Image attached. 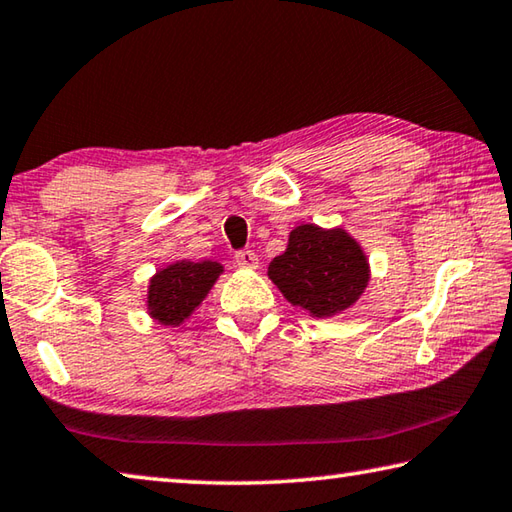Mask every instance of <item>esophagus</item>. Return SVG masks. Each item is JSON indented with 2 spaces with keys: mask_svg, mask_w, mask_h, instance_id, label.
<instances>
[{
  "mask_svg": "<svg viewBox=\"0 0 512 512\" xmlns=\"http://www.w3.org/2000/svg\"><path fill=\"white\" fill-rule=\"evenodd\" d=\"M235 262H237V266H241V268H257L259 259H257V255L253 253V250H237V253H235Z\"/></svg>",
  "mask_w": 512,
  "mask_h": 512,
  "instance_id": "34e87169",
  "label": "esophagus"
}]
</instances>
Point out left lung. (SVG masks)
Masks as SVG:
<instances>
[{"mask_svg":"<svg viewBox=\"0 0 512 512\" xmlns=\"http://www.w3.org/2000/svg\"><path fill=\"white\" fill-rule=\"evenodd\" d=\"M268 277L293 306L313 318H331L365 293L369 262L342 228L302 224L291 230L284 253L268 264Z\"/></svg>","mask_w":512,"mask_h":512,"instance_id":"obj_1","label":"left lung"}]
</instances>
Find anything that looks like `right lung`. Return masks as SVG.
Segmentation results:
<instances>
[{
    "label": "right lung",
    "instance_id": "add662e5",
    "mask_svg": "<svg viewBox=\"0 0 512 512\" xmlns=\"http://www.w3.org/2000/svg\"><path fill=\"white\" fill-rule=\"evenodd\" d=\"M224 273L219 262H174L161 268L147 288V313L165 327H179L203 302V297Z\"/></svg>",
    "mask_w": 512,
    "mask_h": 512
}]
</instances>
